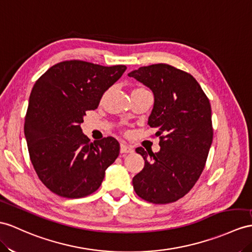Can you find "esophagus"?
Here are the masks:
<instances>
[{
	"label": "esophagus",
	"instance_id": "obj_1",
	"mask_svg": "<svg viewBox=\"0 0 252 252\" xmlns=\"http://www.w3.org/2000/svg\"><path fill=\"white\" fill-rule=\"evenodd\" d=\"M121 153L122 154H126V153H133V149L129 145L122 143L121 144Z\"/></svg>",
	"mask_w": 252,
	"mask_h": 252
}]
</instances>
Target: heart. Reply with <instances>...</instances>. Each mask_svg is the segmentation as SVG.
<instances>
[{"instance_id":"b5f03b06","label":"heart","mask_w":252,"mask_h":252,"mask_svg":"<svg viewBox=\"0 0 252 252\" xmlns=\"http://www.w3.org/2000/svg\"><path fill=\"white\" fill-rule=\"evenodd\" d=\"M141 89H142V88H141Z\"/></svg>"}]
</instances>
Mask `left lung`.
<instances>
[{"instance_id": "left-lung-1", "label": "left lung", "mask_w": 252, "mask_h": 252, "mask_svg": "<svg viewBox=\"0 0 252 252\" xmlns=\"http://www.w3.org/2000/svg\"><path fill=\"white\" fill-rule=\"evenodd\" d=\"M128 76L154 94L149 125L158 129L160 145L158 153L136 149L144 168L132 179L133 189L151 203H172L191 190L204 170L214 134L210 100L190 73L168 64L140 67Z\"/></svg>"}]
</instances>
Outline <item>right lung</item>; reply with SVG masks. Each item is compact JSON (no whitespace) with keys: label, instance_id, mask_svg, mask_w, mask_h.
Instances as JSON below:
<instances>
[{"label":"right lung","instance_id":"right-lung-1","mask_svg":"<svg viewBox=\"0 0 252 252\" xmlns=\"http://www.w3.org/2000/svg\"><path fill=\"white\" fill-rule=\"evenodd\" d=\"M125 65L64 61L35 82L24 121L30 159L42 184L64 198H83L100 187L106 169L120 154L112 137L91 142L80 125Z\"/></svg>","mask_w":252,"mask_h":252}]
</instances>
